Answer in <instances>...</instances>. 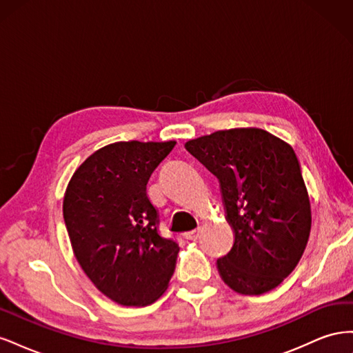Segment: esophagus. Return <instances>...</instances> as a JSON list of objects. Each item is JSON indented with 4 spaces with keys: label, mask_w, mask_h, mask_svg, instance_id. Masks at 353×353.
Masks as SVG:
<instances>
[{
    "label": "esophagus",
    "mask_w": 353,
    "mask_h": 353,
    "mask_svg": "<svg viewBox=\"0 0 353 353\" xmlns=\"http://www.w3.org/2000/svg\"><path fill=\"white\" fill-rule=\"evenodd\" d=\"M200 236V230H194V231H190V232H185L184 237L187 240H197Z\"/></svg>",
    "instance_id": "esophagus-1"
}]
</instances>
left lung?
Masks as SVG:
<instances>
[{
  "label": "left lung",
  "mask_w": 353,
  "mask_h": 353,
  "mask_svg": "<svg viewBox=\"0 0 353 353\" xmlns=\"http://www.w3.org/2000/svg\"><path fill=\"white\" fill-rule=\"evenodd\" d=\"M219 179L231 250L216 261L232 290L262 294L301 261L311 231V205L293 148L258 128L216 131L185 144Z\"/></svg>",
  "instance_id": "left-lung-1"
}]
</instances>
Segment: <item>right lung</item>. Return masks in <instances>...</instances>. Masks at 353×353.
I'll return each instance as SVG.
<instances>
[{"mask_svg":"<svg viewBox=\"0 0 353 353\" xmlns=\"http://www.w3.org/2000/svg\"><path fill=\"white\" fill-rule=\"evenodd\" d=\"M175 141L114 143L73 174L63 218L74 256L101 293L125 306L153 303L165 292L179 245L159 232L147 183Z\"/></svg>","mask_w":353,"mask_h":353,"instance_id":"1","label":"right lung"}]
</instances>
